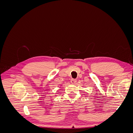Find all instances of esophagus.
<instances>
[{
    "mask_svg": "<svg viewBox=\"0 0 133 133\" xmlns=\"http://www.w3.org/2000/svg\"><path fill=\"white\" fill-rule=\"evenodd\" d=\"M70 82H71V84H75V83L76 82V79H73L71 80Z\"/></svg>",
    "mask_w": 133,
    "mask_h": 133,
    "instance_id": "34e87169",
    "label": "esophagus"
}]
</instances>
